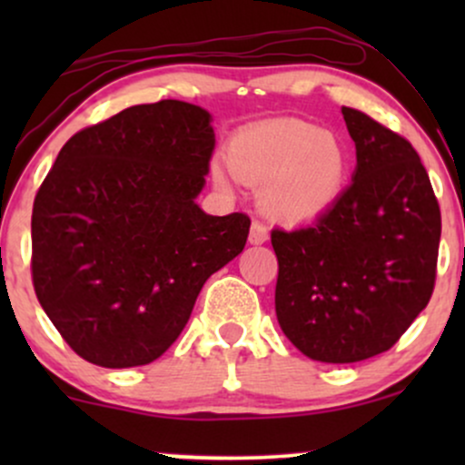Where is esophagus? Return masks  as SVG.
Masks as SVG:
<instances>
[{"label":"esophagus","mask_w":465,"mask_h":465,"mask_svg":"<svg viewBox=\"0 0 465 465\" xmlns=\"http://www.w3.org/2000/svg\"><path fill=\"white\" fill-rule=\"evenodd\" d=\"M269 240V229H266L264 223L253 221L251 223V232H249V242L251 244H262Z\"/></svg>","instance_id":"1"}]
</instances>
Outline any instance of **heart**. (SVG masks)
Returning a JSON list of instances; mask_svg holds the SVG:
<instances>
[{
	"mask_svg": "<svg viewBox=\"0 0 465 465\" xmlns=\"http://www.w3.org/2000/svg\"><path fill=\"white\" fill-rule=\"evenodd\" d=\"M227 163L238 179L262 185L260 201L271 216L288 223L311 221L343 194L350 153L332 133L297 120H273L238 131L227 143ZM218 188H229V173L212 165Z\"/></svg>",
	"mask_w": 465,
	"mask_h": 465,
	"instance_id": "1",
	"label": "heart"
}]
</instances>
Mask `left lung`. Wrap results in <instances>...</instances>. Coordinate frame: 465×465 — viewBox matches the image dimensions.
<instances>
[{
	"label": "left lung",
	"instance_id": "left-lung-1",
	"mask_svg": "<svg viewBox=\"0 0 465 465\" xmlns=\"http://www.w3.org/2000/svg\"><path fill=\"white\" fill-rule=\"evenodd\" d=\"M356 170L312 225L273 229L275 312L308 359L359 362L396 345L435 288L441 236L420 154L381 122L343 106Z\"/></svg>",
	"mask_w": 465,
	"mask_h": 465
}]
</instances>
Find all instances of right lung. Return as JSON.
Instances as JSON below:
<instances>
[{
    "label": "right lung",
    "mask_w": 465,
    "mask_h": 465,
    "mask_svg": "<svg viewBox=\"0 0 465 465\" xmlns=\"http://www.w3.org/2000/svg\"><path fill=\"white\" fill-rule=\"evenodd\" d=\"M212 115L137 104L67 140L32 207L36 300L80 359L148 365L177 341L207 277L244 249L247 214L196 205Z\"/></svg>",
    "instance_id": "add662e5"
}]
</instances>
